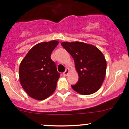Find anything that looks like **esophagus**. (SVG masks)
Here are the masks:
<instances>
[{
  "label": "esophagus",
  "instance_id": "34e87169",
  "mask_svg": "<svg viewBox=\"0 0 129 129\" xmlns=\"http://www.w3.org/2000/svg\"><path fill=\"white\" fill-rule=\"evenodd\" d=\"M69 72V69H66V71H65V72L63 73V76H67V75H68Z\"/></svg>",
  "mask_w": 129,
  "mask_h": 129
}]
</instances>
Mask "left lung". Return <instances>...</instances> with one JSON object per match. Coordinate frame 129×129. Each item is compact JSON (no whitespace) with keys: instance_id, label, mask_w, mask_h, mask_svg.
<instances>
[{"instance_id":"left-lung-1","label":"left lung","mask_w":129,"mask_h":129,"mask_svg":"<svg viewBox=\"0 0 129 129\" xmlns=\"http://www.w3.org/2000/svg\"><path fill=\"white\" fill-rule=\"evenodd\" d=\"M73 57L79 80L72 88L82 95H90L101 88L106 74L107 62L101 50L81 42L61 43Z\"/></svg>"}]
</instances>
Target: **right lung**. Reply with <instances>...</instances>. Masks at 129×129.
I'll return each mask as SVG.
<instances>
[{
  "instance_id": "add662e5",
  "label": "right lung",
  "mask_w": 129,
  "mask_h": 129,
  "mask_svg": "<svg viewBox=\"0 0 129 129\" xmlns=\"http://www.w3.org/2000/svg\"><path fill=\"white\" fill-rule=\"evenodd\" d=\"M58 44L57 40L37 44L20 63V84L26 93L34 99H45L56 89L60 73L50 55Z\"/></svg>"
}]
</instances>
